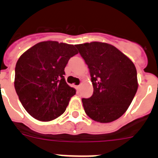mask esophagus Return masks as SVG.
Instances as JSON below:
<instances>
[{"label":"esophagus","mask_w":158,"mask_h":158,"mask_svg":"<svg viewBox=\"0 0 158 158\" xmlns=\"http://www.w3.org/2000/svg\"><path fill=\"white\" fill-rule=\"evenodd\" d=\"M76 88H77V90H79V89H80V88H81V85H77Z\"/></svg>","instance_id":"esophagus-1"}]
</instances>
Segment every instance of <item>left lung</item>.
<instances>
[{
    "mask_svg": "<svg viewBox=\"0 0 158 158\" xmlns=\"http://www.w3.org/2000/svg\"><path fill=\"white\" fill-rule=\"evenodd\" d=\"M75 47L88 65L93 86V96L82 99L85 111L96 122L116 120L136 94L139 85L135 65L108 43L92 42Z\"/></svg>",
    "mask_w": 158,
    "mask_h": 158,
    "instance_id": "1",
    "label": "left lung"
}]
</instances>
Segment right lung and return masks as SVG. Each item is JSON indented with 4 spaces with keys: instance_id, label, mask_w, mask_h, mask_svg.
Returning a JSON list of instances; mask_svg holds the SVG:
<instances>
[{
    "instance_id": "right-lung-1",
    "label": "right lung",
    "mask_w": 158,
    "mask_h": 158,
    "mask_svg": "<svg viewBox=\"0 0 158 158\" xmlns=\"http://www.w3.org/2000/svg\"><path fill=\"white\" fill-rule=\"evenodd\" d=\"M73 45L56 41L41 42L19 57L14 86L29 115L51 121L62 115L76 90L65 80V67L77 54Z\"/></svg>"
}]
</instances>
